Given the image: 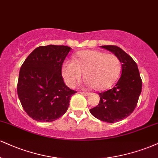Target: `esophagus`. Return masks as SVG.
I'll list each match as a JSON object with an SVG mask.
<instances>
[{"label":"esophagus","mask_w":158,"mask_h":158,"mask_svg":"<svg viewBox=\"0 0 158 158\" xmlns=\"http://www.w3.org/2000/svg\"><path fill=\"white\" fill-rule=\"evenodd\" d=\"M81 94H82L83 96H88L89 95H90V94H88V93H85V92H79Z\"/></svg>","instance_id":"obj_1"}]
</instances>
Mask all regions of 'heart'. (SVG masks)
<instances>
[{
    "label": "heart",
    "instance_id": "heart-1",
    "mask_svg": "<svg viewBox=\"0 0 158 158\" xmlns=\"http://www.w3.org/2000/svg\"><path fill=\"white\" fill-rule=\"evenodd\" d=\"M121 64L114 54L97 50L81 51L73 60H67L62 67V75L67 85L75 86L82 79L83 73L88 85L97 91L109 89L118 79Z\"/></svg>",
    "mask_w": 158,
    "mask_h": 158
}]
</instances>
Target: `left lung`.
I'll return each mask as SVG.
<instances>
[{
	"mask_svg": "<svg viewBox=\"0 0 158 158\" xmlns=\"http://www.w3.org/2000/svg\"><path fill=\"white\" fill-rule=\"evenodd\" d=\"M101 47L118 57L122 72L114 87L98 94L99 104L90 109V112L101 121L115 123L126 118L134 111L141 93L142 80L138 65L130 55L115 45H102Z\"/></svg>",
	"mask_w": 158,
	"mask_h": 158,
	"instance_id": "8db88e82",
	"label": "left lung"
}]
</instances>
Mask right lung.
Instances as JSON below:
<instances>
[{"instance_id":"add662e5","label":"right lung","mask_w":158,"mask_h":158,"mask_svg":"<svg viewBox=\"0 0 158 158\" xmlns=\"http://www.w3.org/2000/svg\"><path fill=\"white\" fill-rule=\"evenodd\" d=\"M71 48L48 45L35 48L23 63L19 73L18 95L31 118L54 121L64 115L70 98L77 93L64 84L62 66Z\"/></svg>"}]
</instances>
